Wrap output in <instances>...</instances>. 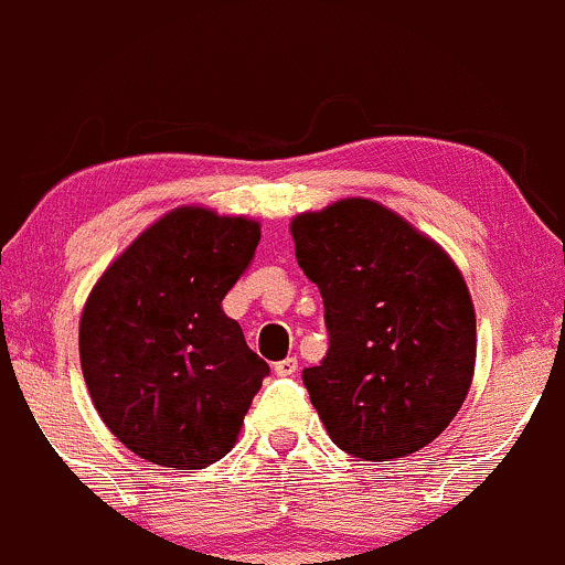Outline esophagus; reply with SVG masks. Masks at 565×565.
<instances>
[{"label": "esophagus", "mask_w": 565, "mask_h": 565, "mask_svg": "<svg viewBox=\"0 0 565 565\" xmlns=\"http://www.w3.org/2000/svg\"><path fill=\"white\" fill-rule=\"evenodd\" d=\"M275 372L280 374V377H294V374L299 372V361H296L294 355H290V358H282L280 363H275Z\"/></svg>", "instance_id": "obj_1"}]
</instances>
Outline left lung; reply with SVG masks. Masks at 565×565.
Wrapping results in <instances>:
<instances>
[{
  "label": "left lung",
  "mask_w": 565,
  "mask_h": 565,
  "mask_svg": "<svg viewBox=\"0 0 565 565\" xmlns=\"http://www.w3.org/2000/svg\"><path fill=\"white\" fill-rule=\"evenodd\" d=\"M320 288L329 353L305 369L333 445L363 460L423 450L458 415L477 363V315L450 253L385 204L348 196L290 221Z\"/></svg>",
  "instance_id": "obj_1"
}]
</instances>
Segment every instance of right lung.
<instances>
[{
  "label": "right lung",
  "instance_id": "obj_1",
  "mask_svg": "<svg viewBox=\"0 0 565 565\" xmlns=\"http://www.w3.org/2000/svg\"><path fill=\"white\" fill-rule=\"evenodd\" d=\"M260 223L174 207L102 271L81 315V366L105 426L139 458L204 469L236 445L269 374L223 296L250 266Z\"/></svg>",
  "mask_w": 565,
  "mask_h": 565
}]
</instances>
